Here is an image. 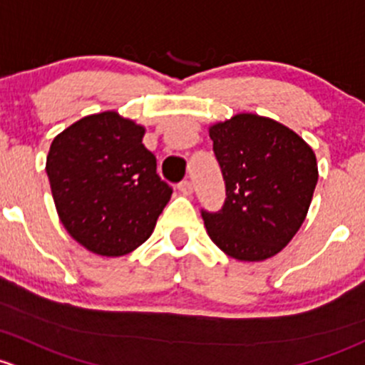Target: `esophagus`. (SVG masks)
<instances>
[{"mask_svg":"<svg viewBox=\"0 0 365 365\" xmlns=\"http://www.w3.org/2000/svg\"><path fill=\"white\" fill-rule=\"evenodd\" d=\"M178 187H179V191H181L182 195L193 193V184H191V181H187V179H184V181L179 182Z\"/></svg>","mask_w":365,"mask_h":365,"instance_id":"esophagus-1","label":"esophagus"}]
</instances>
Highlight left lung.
I'll return each instance as SVG.
<instances>
[{
	"instance_id": "8db88e82",
	"label": "left lung",
	"mask_w": 365,
	"mask_h": 365,
	"mask_svg": "<svg viewBox=\"0 0 365 365\" xmlns=\"http://www.w3.org/2000/svg\"><path fill=\"white\" fill-rule=\"evenodd\" d=\"M225 181L223 205L202 209L209 237L244 262L279 253L304 223L318 182L313 149L269 118L237 114L210 126Z\"/></svg>"
}]
</instances>
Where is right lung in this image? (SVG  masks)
<instances>
[{"instance_id":"obj_1","label":"right lung","mask_w":365,"mask_h":365,"mask_svg":"<svg viewBox=\"0 0 365 365\" xmlns=\"http://www.w3.org/2000/svg\"><path fill=\"white\" fill-rule=\"evenodd\" d=\"M142 137V126L101 112L52 140L45 170L59 220L101 257H123L145 242L170 200L172 186L158 175Z\"/></svg>"}]
</instances>
